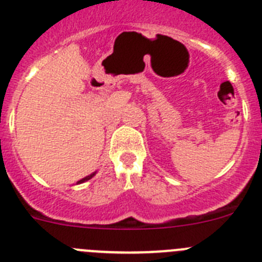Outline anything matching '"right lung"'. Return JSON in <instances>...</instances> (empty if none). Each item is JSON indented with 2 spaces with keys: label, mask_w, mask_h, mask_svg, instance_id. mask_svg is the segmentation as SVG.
<instances>
[{
  "label": "right lung",
  "mask_w": 262,
  "mask_h": 262,
  "mask_svg": "<svg viewBox=\"0 0 262 262\" xmlns=\"http://www.w3.org/2000/svg\"><path fill=\"white\" fill-rule=\"evenodd\" d=\"M94 174H96V173H93V174H90V176H86V177H85V178H82V180H80V181H77V184H82V182L88 181V180H90V178L93 177Z\"/></svg>",
  "instance_id": "right-lung-1"
}]
</instances>
